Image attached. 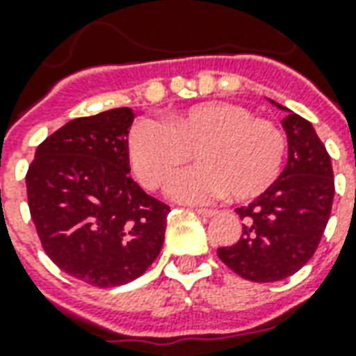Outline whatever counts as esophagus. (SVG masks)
Instances as JSON below:
<instances>
[{"label": "esophagus", "instance_id": "1", "mask_svg": "<svg viewBox=\"0 0 356 356\" xmlns=\"http://www.w3.org/2000/svg\"><path fill=\"white\" fill-rule=\"evenodd\" d=\"M194 211L197 212L200 216H205V218L214 216V214H216V211H214V209H194Z\"/></svg>", "mask_w": 356, "mask_h": 356}]
</instances>
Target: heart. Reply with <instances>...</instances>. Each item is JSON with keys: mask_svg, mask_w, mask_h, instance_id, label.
I'll use <instances>...</instances> for the list:
<instances>
[{"mask_svg": "<svg viewBox=\"0 0 356 356\" xmlns=\"http://www.w3.org/2000/svg\"><path fill=\"white\" fill-rule=\"evenodd\" d=\"M286 136L277 123L233 103H201L168 114L162 125L140 122L129 134V162L145 188L159 190L192 159L197 166L173 179L179 201H207L227 192L234 201L259 197L281 175Z\"/></svg>", "mask_w": 356, "mask_h": 356, "instance_id": "obj_1", "label": "heart"}]
</instances>
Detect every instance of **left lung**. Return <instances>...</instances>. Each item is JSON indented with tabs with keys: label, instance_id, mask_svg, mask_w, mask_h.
<instances>
[{
	"label": "left lung",
	"instance_id": "obj_1",
	"mask_svg": "<svg viewBox=\"0 0 356 356\" xmlns=\"http://www.w3.org/2000/svg\"><path fill=\"white\" fill-rule=\"evenodd\" d=\"M282 127L288 162L275 183L248 207L236 209L242 236L218 257L234 273L253 282H275L303 268L318 249L331 216L334 177L331 156L312 123L286 107Z\"/></svg>",
	"mask_w": 356,
	"mask_h": 356
}]
</instances>
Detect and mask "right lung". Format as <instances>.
<instances>
[{"instance_id":"1","label":"right lung","mask_w":356,"mask_h":356,"mask_svg":"<svg viewBox=\"0 0 356 356\" xmlns=\"http://www.w3.org/2000/svg\"><path fill=\"white\" fill-rule=\"evenodd\" d=\"M131 108L75 118L36 147L25 184L47 257L97 288L134 281L159 257L170 207L129 172Z\"/></svg>"}]
</instances>
